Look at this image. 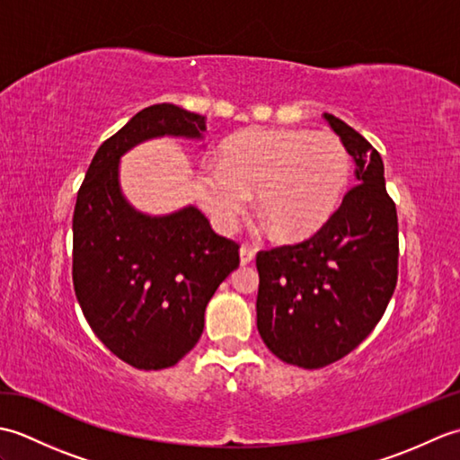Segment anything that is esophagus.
<instances>
[{
	"label": "esophagus",
	"mask_w": 460,
	"mask_h": 460,
	"mask_svg": "<svg viewBox=\"0 0 460 460\" xmlns=\"http://www.w3.org/2000/svg\"><path fill=\"white\" fill-rule=\"evenodd\" d=\"M255 255H257V249H252L251 245L241 247V262H243V265H249V262L255 261Z\"/></svg>",
	"instance_id": "1"
}]
</instances>
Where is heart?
Returning <instances> with one entry per match:
<instances>
[{
  "label": "heart",
  "instance_id": "1",
  "mask_svg": "<svg viewBox=\"0 0 460 460\" xmlns=\"http://www.w3.org/2000/svg\"><path fill=\"white\" fill-rule=\"evenodd\" d=\"M348 180L349 154L338 136L249 130L223 146L219 162H201L195 190L221 229L235 227L257 191L275 235L296 239L330 217Z\"/></svg>",
  "mask_w": 460,
  "mask_h": 460
}]
</instances>
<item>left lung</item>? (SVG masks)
<instances>
[{
    "mask_svg": "<svg viewBox=\"0 0 460 460\" xmlns=\"http://www.w3.org/2000/svg\"><path fill=\"white\" fill-rule=\"evenodd\" d=\"M324 119L356 165L340 208L308 239L257 252V328L287 364L318 369L348 356L384 316L397 285V211L379 152Z\"/></svg>",
    "mask_w": 460,
    "mask_h": 460,
    "instance_id": "left-lung-1",
    "label": "left lung"
}]
</instances>
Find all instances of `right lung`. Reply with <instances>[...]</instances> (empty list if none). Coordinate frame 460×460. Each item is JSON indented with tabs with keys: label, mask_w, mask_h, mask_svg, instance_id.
Here are the masks:
<instances>
[{
	"label": "right lung",
	"mask_w": 460,
	"mask_h": 460,
	"mask_svg": "<svg viewBox=\"0 0 460 460\" xmlns=\"http://www.w3.org/2000/svg\"><path fill=\"white\" fill-rule=\"evenodd\" d=\"M208 119L175 104L140 111L104 140L73 213V287L93 332L136 369L172 367L198 344L205 306L239 267V243L198 208L165 217L134 211L120 193V155L155 136L201 138Z\"/></svg>",
	"instance_id": "add662e5"
}]
</instances>
